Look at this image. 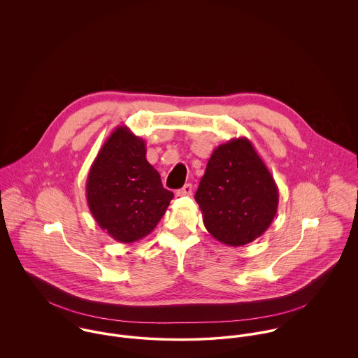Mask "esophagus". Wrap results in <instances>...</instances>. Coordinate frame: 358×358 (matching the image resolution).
Returning <instances> with one entry per match:
<instances>
[{
  "mask_svg": "<svg viewBox=\"0 0 358 358\" xmlns=\"http://www.w3.org/2000/svg\"><path fill=\"white\" fill-rule=\"evenodd\" d=\"M192 193H193L192 183H186L182 189L178 190V196H192Z\"/></svg>",
  "mask_w": 358,
  "mask_h": 358,
  "instance_id": "esophagus-1",
  "label": "esophagus"
}]
</instances>
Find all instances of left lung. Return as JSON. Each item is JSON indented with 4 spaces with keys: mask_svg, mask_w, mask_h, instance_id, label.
<instances>
[{
    "mask_svg": "<svg viewBox=\"0 0 358 358\" xmlns=\"http://www.w3.org/2000/svg\"><path fill=\"white\" fill-rule=\"evenodd\" d=\"M205 229L217 241L241 247L260 237L278 208V187L247 138L219 145L194 196Z\"/></svg>",
    "mask_w": 358,
    "mask_h": 358,
    "instance_id": "8db88e82",
    "label": "left lung"
}]
</instances>
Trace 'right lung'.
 <instances>
[{
  "instance_id": "obj_1",
  "label": "right lung",
  "mask_w": 358,
  "mask_h": 358,
  "mask_svg": "<svg viewBox=\"0 0 358 358\" xmlns=\"http://www.w3.org/2000/svg\"><path fill=\"white\" fill-rule=\"evenodd\" d=\"M85 192L96 223L124 244L150 234L173 199L146 159L145 141L125 125L104 142L91 165Z\"/></svg>"
}]
</instances>
